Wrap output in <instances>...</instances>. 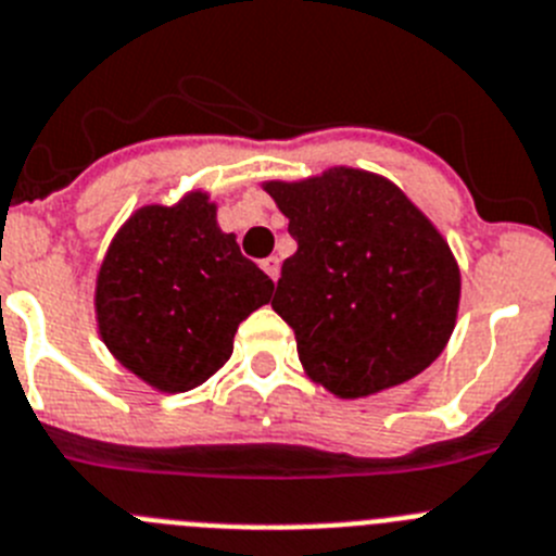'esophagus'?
<instances>
[{"label": "esophagus", "instance_id": "1", "mask_svg": "<svg viewBox=\"0 0 556 556\" xmlns=\"http://www.w3.org/2000/svg\"><path fill=\"white\" fill-rule=\"evenodd\" d=\"M263 271H266L268 277L274 279V282H277V277H279V257H266V260H263Z\"/></svg>", "mask_w": 556, "mask_h": 556}]
</instances>
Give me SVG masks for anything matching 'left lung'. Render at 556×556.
I'll use <instances>...</instances> for the list:
<instances>
[{
	"label": "left lung",
	"mask_w": 556,
	"mask_h": 556,
	"mask_svg": "<svg viewBox=\"0 0 556 556\" xmlns=\"http://www.w3.org/2000/svg\"><path fill=\"white\" fill-rule=\"evenodd\" d=\"M266 191L299 243L271 307L296 334L309 379L359 399L432 365L457 318L459 271L421 210L354 168Z\"/></svg>",
	"instance_id": "8db88e82"
}]
</instances>
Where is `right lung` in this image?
I'll return each instance as SVG.
<instances>
[{
  "instance_id": "1",
  "label": "right lung",
  "mask_w": 556,
  "mask_h": 556,
  "mask_svg": "<svg viewBox=\"0 0 556 556\" xmlns=\"http://www.w3.org/2000/svg\"><path fill=\"white\" fill-rule=\"evenodd\" d=\"M274 282L191 193L138 210L110 243L97 279L99 332L118 363L182 393L222 368L238 324L271 302Z\"/></svg>"
}]
</instances>
